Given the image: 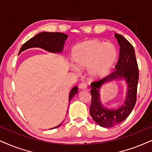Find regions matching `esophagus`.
I'll return each mask as SVG.
<instances>
[{"label": "esophagus", "instance_id": "obj_1", "mask_svg": "<svg viewBox=\"0 0 152 152\" xmlns=\"http://www.w3.org/2000/svg\"><path fill=\"white\" fill-rule=\"evenodd\" d=\"M87 84L85 83H82L79 85V88L80 89H87Z\"/></svg>", "mask_w": 152, "mask_h": 152}]
</instances>
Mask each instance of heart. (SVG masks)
I'll use <instances>...</instances> for the list:
<instances>
[{"instance_id":"obj_1","label":"heart","mask_w":152,"mask_h":152,"mask_svg":"<svg viewBox=\"0 0 152 152\" xmlns=\"http://www.w3.org/2000/svg\"><path fill=\"white\" fill-rule=\"evenodd\" d=\"M117 57L118 50L115 45L96 39L80 43L72 51V60L75 64L80 68H87V74L93 79H99L108 75ZM76 66L72 65L71 67L77 71Z\"/></svg>"}]
</instances>
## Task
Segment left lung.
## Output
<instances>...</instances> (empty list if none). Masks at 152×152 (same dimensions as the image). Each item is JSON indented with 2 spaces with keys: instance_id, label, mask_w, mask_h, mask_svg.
<instances>
[{
  "instance_id": "1",
  "label": "left lung",
  "mask_w": 152,
  "mask_h": 152,
  "mask_svg": "<svg viewBox=\"0 0 152 152\" xmlns=\"http://www.w3.org/2000/svg\"><path fill=\"white\" fill-rule=\"evenodd\" d=\"M120 46L119 59L115 70L99 81L91 84V103L89 113L94 121L104 128H111L120 124L130 115L137 100L139 70L135 52L132 44L119 34H115ZM123 80L126 85L125 100L118 108H107L101 102L100 91L105 83Z\"/></svg>"
}]
</instances>
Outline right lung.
Wrapping results in <instances>:
<instances>
[{
	"instance_id": "1",
	"label": "right lung",
	"mask_w": 152,
	"mask_h": 152,
	"mask_svg": "<svg viewBox=\"0 0 152 152\" xmlns=\"http://www.w3.org/2000/svg\"><path fill=\"white\" fill-rule=\"evenodd\" d=\"M67 37L68 35L61 32H48V31L41 32L24 43L20 48L19 54L21 53L24 50L31 48H41L50 53H61L63 52L64 44ZM77 91L78 87L77 86L71 89L69 94V103L73 96L77 93ZM62 123L51 129L58 128L61 125Z\"/></svg>"
}]
</instances>
